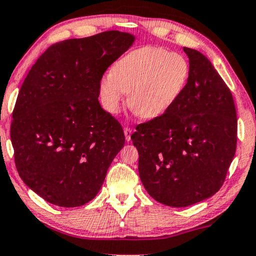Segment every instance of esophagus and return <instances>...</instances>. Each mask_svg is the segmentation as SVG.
I'll list each match as a JSON object with an SVG mask.
<instances>
[{"instance_id": "esophagus-1", "label": "esophagus", "mask_w": 256, "mask_h": 256, "mask_svg": "<svg viewBox=\"0 0 256 256\" xmlns=\"http://www.w3.org/2000/svg\"><path fill=\"white\" fill-rule=\"evenodd\" d=\"M124 134H125V138H126L128 142H130L131 140V134H132V128H124Z\"/></svg>"}]
</instances>
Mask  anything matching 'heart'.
I'll list each match as a JSON object with an SVG mask.
<instances>
[{"mask_svg": "<svg viewBox=\"0 0 256 256\" xmlns=\"http://www.w3.org/2000/svg\"><path fill=\"white\" fill-rule=\"evenodd\" d=\"M190 74L188 60L156 46H142L120 59L100 84L106 109L117 114L130 92L131 109L144 120H154L174 106Z\"/></svg>", "mask_w": 256, "mask_h": 256, "instance_id": "b5f03b06", "label": "heart"}]
</instances>
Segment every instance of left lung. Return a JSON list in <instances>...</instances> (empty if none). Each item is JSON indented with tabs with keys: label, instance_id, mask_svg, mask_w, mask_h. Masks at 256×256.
I'll list each match as a JSON object with an SVG mask.
<instances>
[{
	"label": "left lung",
	"instance_id": "8db88e82",
	"mask_svg": "<svg viewBox=\"0 0 256 256\" xmlns=\"http://www.w3.org/2000/svg\"><path fill=\"white\" fill-rule=\"evenodd\" d=\"M183 51L190 66L184 90L167 112L136 125L131 136L144 186L150 197L172 208L214 196L236 148L231 90L206 56L192 48Z\"/></svg>",
	"mask_w": 256,
	"mask_h": 256
}]
</instances>
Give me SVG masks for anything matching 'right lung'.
<instances>
[{
  "label": "right lung",
  "mask_w": 256,
  "mask_h": 256,
  "mask_svg": "<svg viewBox=\"0 0 256 256\" xmlns=\"http://www.w3.org/2000/svg\"><path fill=\"white\" fill-rule=\"evenodd\" d=\"M133 40L120 31L66 39L28 70L10 138L20 178L48 203L75 208L92 200L123 148V128L100 106V84Z\"/></svg>",
  "instance_id": "1"
}]
</instances>
